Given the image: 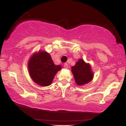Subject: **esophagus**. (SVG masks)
I'll return each instance as SVG.
<instances>
[{
    "instance_id": "esophagus-1",
    "label": "esophagus",
    "mask_w": 126,
    "mask_h": 126,
    "mask_svg": "<svg viewBox=\"0 0 126 126\" xmlns=\"http://www.w3.org/2000/svg\"><path fill=\"white\" fill-rule=\"evenodd\" d=\"M64 67L65 68V69H67L68 68V65L67 63H65V64H64Z\"/></svg>"
}]
</instances>
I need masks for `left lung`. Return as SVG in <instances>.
<instances>
[{
    "label": "left lung",
    "instance_id": "obj_1",
    "mask_svg": "<svg viewBox=\"0 0 126 126\" xmlns=\"http://www.w3.org/2000/svg\"><path fill=\"white\" fill-rule=\"evenodd\" d=\"M72 72L76 83L78 85H85L91 81L94 75L91 71V66L82 59L78 60L74 66L72 67Z\"/></svg>",
    "mask_w": 126,
    "mask_h": 126
}]
</instances>
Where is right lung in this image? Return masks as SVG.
<instances>
[{"instance_id": "obj_1", "label": "right lung", "mask_w": 126, "mask_h": 126, "mask_svg": "<svg viewBox=\"0 0 126 126\" xmlns=\"http://www.w3.org/2000/svg\"><path fill=\"white\" fill-rule=\"evenodd\" d=\"M61 68L60 65L54 64L50 55L45 51L34 54L28 62L29 73L32 79L43 86L51 84L56 73Z\"/></svg>"}]
</instances>
